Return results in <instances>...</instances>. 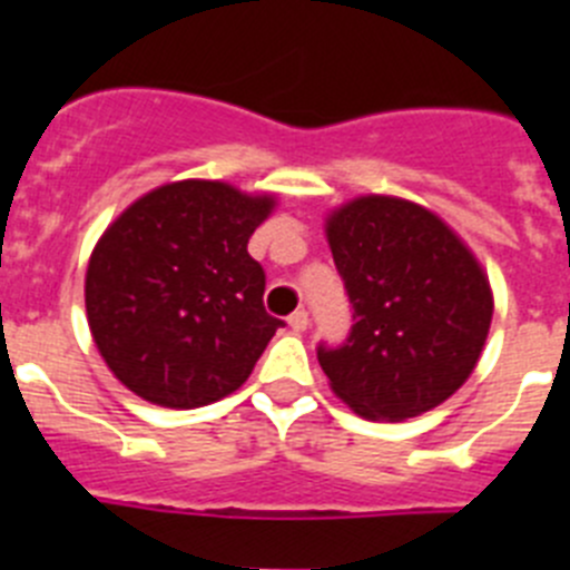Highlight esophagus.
Masks as SVG:
<instances>
[{"label":"esophagus","mask_w":570,"mask_h":570,"mask_svg":"<svg viewBox=\"0 0 570 570\" xmlns=\"http://www.w3.org/2000/svg\"><path fill=\"white\" fill-rule=\"evenodd\" d=\"M288 325L296 331V334H299V331L308 328V311H305V308L294 311V314L288 316Z\"/></svg>","instance_id":"1"}]
</instances>
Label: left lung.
<instances>
[{
    "mask_svg": "<svg viewBox=\"0 0 570 570\" xmlns=\"http://www.w3.org/2000/svg\"><path fill=\"white\" fill-rule=\"evenodd\" d=\"M354 305L340 347H316L331 391L365 420L400 422L442 405L471 376L493 294L465 242L400 196H356L325 219Z\"/></svg>",
    "mask_w": 570,
    "mask_h": 570,
    "instance_id": "1",
    "label": "left lung"
}]
</instances>
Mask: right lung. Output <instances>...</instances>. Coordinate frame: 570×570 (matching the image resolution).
<instances>
[{
  "label": "right lung",
  "instance_id": "1",
  "mask_svg": "<svg viewBox=\"0 0 570 570\" xmlns=\"http://www.w3.org/2000/svg\"><path fill=\"white\" fill-rule=\"evenodd\" d=\"M271 194L183 179L116 216L85 274L99 354L136 396L199 407L234 394L282 320L262 305L265 271L248 239L274 210Z\"/></svg>",
  "mask_w": 570,
  "mask_h": 570
}]
</instances>
